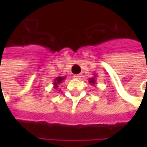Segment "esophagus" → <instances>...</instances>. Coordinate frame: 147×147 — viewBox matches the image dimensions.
Masks as SVG:
<instances>
[{
	"mask_svg": "<svg viewBox=\"0 0 147 147\" xmlns=\"http://www.w3.org/2000/svg\"><path fill=\"white\" fill-rule=\"evenodd\" d=\"M81 74H76V75H74V78H75V79H81Z\"/></svg>",
	"mask_w": 147,
	"mask_h": 147,
	"instance_id": "esophagus-1",
	"label": "esophagus"
}]
</instances>
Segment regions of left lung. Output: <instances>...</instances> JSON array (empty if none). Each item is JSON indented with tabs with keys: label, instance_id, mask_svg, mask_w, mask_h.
<instances>
[{
	"label": "left lung",
	"instance_id": "8db88e82",
	"mask_svg": "<svg viewBox=\"0 0 147 147\" xmlns=\"http://www.w3.org/2000/svg\"><path fill=\"white\" fill-rule=\"evenodd\" d=\"M89 83H91V84H92V85H94V84H96V75H94L93 78H91L90 79H89Z\"/></svg>",
	"mask_w": 147,
	"mask_h": 147
}]
</instances>
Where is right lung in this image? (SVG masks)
Masks as SVG:
<instances>
[{"instance_id":"add662e5","label":"right lung","mask_w":147,"mask_h":147,"mask_svg":"<svg viewBox=\"0 0 147 147\" xmlns=\"http://www.w3.org/2000/svg\"><path fill=\"white\" fill-rule=\"evenodd\" d=\"M65 78H66V77H57V78H55V80H54L53 82V85L54 88H55V90H57V88H59V85L65 80ZM59 91H60V90H59Z\"/></svg>"}]
</instances>
